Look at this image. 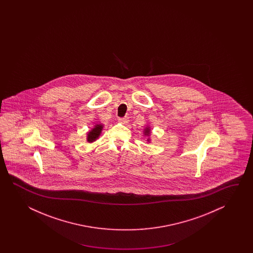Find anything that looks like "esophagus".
<instances>
[{"instance_id": "esophagus-1", "label": "esophagus", "mask_w": 253, "mask_h": 253, "mask_svg": "<svg viewBox=\"0 0 253 253\" xmlns=\"http://www.w3.org/2000/svg\"><path fill=\"white\" fill-rule=\"evenodd\" d=\"M119 122L121 124L126 125L129 122L128 118H121V119H119Z\"/></svg>"}]
</instances>
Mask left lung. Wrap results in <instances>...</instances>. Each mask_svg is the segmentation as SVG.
I'll return each instance as SVG.
<instances>
[{
    "mask_svg": "<svg viewBox=\"0 0 253 253\" xmlns=\"http://www.w3.org/2000/svg\"><path fill=\"white\" fill-rule=\"evenodd\" d=\"M145 135H149L150 134V128L149 127H146L145 129ZM149 141V140H148Z\"/></svg>",
    "mask_w": 253,
    "mask_h": 253,
    "instance_id": "obj_1",
    "label": "left lung"
}]
</instances>
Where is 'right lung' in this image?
<instances>
[{"label":"right lung","mask_w":253,"mask_h":253,"mask_svg":"<svg viewBox=\"0 0 253 253\" xmlns=\"http://www.w3.org/2000/svg\"><path fill=\"white\" fill-rule=\"evenodd\" d=\"M102 128V125H96V126H95V127L92 129L91 131H89V132H88V134H87V137H86L87 142L92 143V142H94L95 140L97 139V137L99 136L100 133H101Z\"/></svg>","instance_id":"right-lung-1"}]
</instances>
